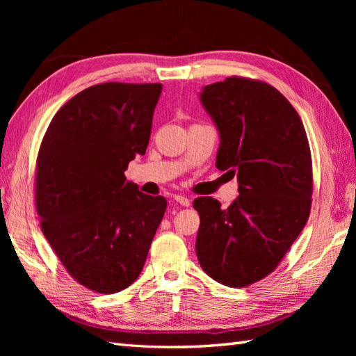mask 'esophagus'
<instances>
[{"label": "esophagus", "instance_id": "obj_1", "mask_svg": "<svg viewBox=\"0 0 356 356\" xmlns=\"http://www.w3.org/2000/svg\"><path fill=\"white\" fill-rule=\"evenodd\" d=\"M174 200H176L180 207H190V199L185 197V195H174Z\"/></svg>", "mask_w": 356, "mask_h": 356}]
</instances>
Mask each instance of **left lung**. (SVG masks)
<instances>
[{"mask_svg":"<svg viewBox=\"0 0 356 356\" xmlns=\"http://www.w3.org/2000/svg\"><path fill=\"white\" fill-rule=\"evenodd\" d=\"M200 99L220 133L216 166L237 176L240 194L226 209L213 197L193 202L195 254L217 283L245 287L274 272L305 228L311 148L298 113L266 82L229 76L207 86Z\"/></svg>","mask_w":356,"mask_h":356,"instance_id":"left-lung-1","label":"left lung"}]
</instances>
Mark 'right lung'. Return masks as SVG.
<instances>
[{"mask_svg": "<svg viewBox=\"0 0 356 356\" xmlns=\"http://www.w3.org/2000/svg\"><path fill=\"white\" fill-rule=\"evenodd\" d=\"M162 84L105 82L82 90L53 116L36 157L35 205L44 237L87 289L134 283L166 200L127 182L145 154Z\"/></svg>", "mask_w": 356, "mask_h": 356, "instance_id": "add662e5", "label": "right lung"}]
</instances>
